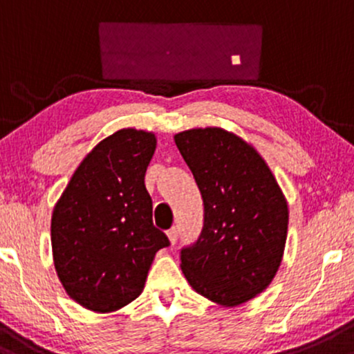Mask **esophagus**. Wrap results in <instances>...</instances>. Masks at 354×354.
<instances>
[{
	"label": "esophagus",
	"instance_id": "obj_1",
	"mask_svg": "<svg viewBox=\"0 0 354 354\" xmlns=\"http://www.w3.org/2000/svg\"><path fill=\"white\" fill-rule=\"evenodd\" d=\"M167 237H169V241L172 242V244H176L177 237H178V230L176 227L169 229V230H167Z\"/></svg>",
	"mask_w": 354,
	"mask_h": 354
}]
</instances>
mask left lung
<instances>
[{
  "mask_svg": "<svg viewBox=\"0 0 354 354\" xmlns=\"http://www.w3.org/2000/svg\"><path fill=\"white\" fill-rule=\"evenodd\" d=\"M204 201L201 236L180 251L194 289L212 303L239 306L276 276L288 237V202L257 150L219 129L174 137Z\"/></svg>",
  "mask_w": 354,
  "mask_h": 354,
  "instance_id": "obj_1",
  "label": "left lung"
}]
</instances>
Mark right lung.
<instances>
[{
  "label": "right lung",
  "instance_id": "add662e5",
  "mask_svg": "<svg viewBox=\"0 0 354 354\" xmlns=\"http://www.w3.org/2000/svg\"><path fill=\"white\" fill-rule=\"evenodd\" d=\"M156 147L145 130L103 138L53 209L55 269L66 295L90 311H117L140 296L156 252L170 244L153 225L144 182Z\"/></svg>",
  "mask_w": 354,
  "mask_h": 354
}]
</instances>
